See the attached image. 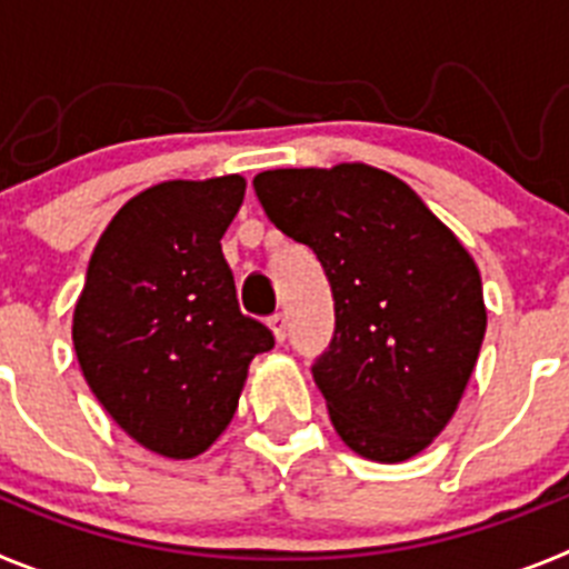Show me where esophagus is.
Masks as SVG:
<instances>
[{"label": "esophagus", "instance_id": "obj_1", "mask_svg": "<svg viewBox=\"0 0 569 569\" xmlns=\"http://www.w3.org/2000/svg\"><path fill=\"white\" fill-rule=\"evenodd\" d=\"M268 325H270V330H273L276 341H284V339H288V319H284V316H281V313L270 316Z\"/></svg>", "mask_w": 569, "mask_h": 569}]
</instances>
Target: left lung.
I'll use <instances>...</instances> for the list:
<instances>
[{"label":"left lung","instance_id":"1","mask_svg":"<svg viewBox=\"0 0 569 569\" xmlns=\"http://www.w3.org/2000/svg\"><path fill=\"white\" fill-rule=\"evenodd\" d=\"M253 188L328 273L336 333L313 379L336 433L381 465L419 456L453 419L485 341L472 256L410 184L370 164L264 170Z\"/></svg>","mask_w":569,"mask_h":569}]
</instances>
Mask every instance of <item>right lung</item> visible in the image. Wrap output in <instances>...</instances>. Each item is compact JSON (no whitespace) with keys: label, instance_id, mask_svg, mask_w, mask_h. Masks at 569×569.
<instances>
[{"label":"right lung","instance_id":"obj_1","mask_svg":"<svg viewBox=\"0 0 569 569\" xmlns=\"http://www.w3.org/2000/svg\"><path fill=\"white\" fill-rule=\"evenodd\" d=\"M248 182L173 179L110 219L73 310L82 376L110 419L164 459L204 453L273 333L239 310L222 236Z\"/></svg>","mask_w":569,"mask_h":569}]
</instances>
